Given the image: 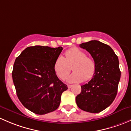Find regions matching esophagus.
<instances>
[{"label":"esophagus","mask_w":131,"mask_h":131,"mask_svg":"<svg viewBox=\"0 0 131 131\" xmlns=\"http://www.w3.org/2000/svg\"><path fill=\"white\" fill-rule=\"evenodd\" d=\"M72 86V85H71V84H68V85H67V87H68V88H71Z\"/></svg>","instance_id":"esophagus-1"}]
</instances>
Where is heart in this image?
Returning a JSON list of instances; mask_svg holds the SVG:
<instances>
[{"label":"heart","mask_w":131,"mask_h":131,"mask_svg":"<svg viewBox=\"0 0 131 131\" xmlns=\"http://www.w3.org/2000/svg\"><path fill=\"white\" fill-rule=\"evenodd\" d=\"M72 66L74 72L67 78L69 83H79L83 79L90 80L95 73L96 64L93 59L87 57L84 51L77 47L66 51L65 58L61 56L57 57L53 64V69L60 79H64Z\"/></svg>","instance_id":"obj_1"}]
</instances>
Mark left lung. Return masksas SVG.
Masks as SVG:
<instances>
[{"label":"left lung","mask_w":131,"mask_h":131,"mask_svg":"<svg viewBox=\"0 0 131 131\" xmlns=\"http://www.w3.org/2000/svg\"><path fill=\"white\" fill-rule=\"evenodd\" d=\"M79 47L93 58L96 71L92 79L81 86L75 102L84 111L99 113L110 106L117 95L121 74L118 57L110 46L97 40L83 43Z\"/></svg>","instance_id":"1"}]
</instances>
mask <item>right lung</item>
<instances>
[{
  "label": "right lung",
  "mask_w": 131,
  "mask_h": 131,
  "mask_svg": "<svg viewBox=\"0 0 131 131\" xmlns=\"http://www.w3.org/2000/svg\"><path fill=\"white\" fill-rule=\"evenodd\" d=\"M62 49L27 47L14 62L12 76L17 96L23 106L35 114L43 115L57 109L62 93L68 89L53 69Z\"/></svg>",
  "instance_id": "add662e5"
}]
</instances>
